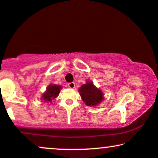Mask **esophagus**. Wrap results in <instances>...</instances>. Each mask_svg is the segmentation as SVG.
<instances>
[{
	"instance_id": "1",
	"label": "esophagus",
	"mask_w": 158,
	"mask_h": 158,
	"mask_svg": "<svg viewBox=\"0 0 158 158\" xmlns=\"http://www.w3.org/2000/svg\"><path fill=\"white\" fill-rule=\"evenodd\" d=\"M68 87L70 88H71V89H73V88H75V83L74 82H70L68 84Z\"/></svg>"
}]
</instances>
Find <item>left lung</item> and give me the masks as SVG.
I'll list each match as a JSON object with an SVG mask.
<instances>
[{"mask_svg":"<svg viewBox=\"0 0 158 158\" xmlns=\"http://www.w3.org/2000/svg\"><path fill=\"white\" fill-rule=\"evenodd\" d=\"M81 99L88 106H97L104 100L103 92L90 81H87L79 88Z\"/></svg>","mask_w":158,"mask_h":158,"instance_id":"1","label":"left lung"}]
</instances>
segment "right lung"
<instances>
[{
  "label": "right lung",
  "instance_id": "right-lung-1",
  "mask_svg": "<svg viewBox=\"0 0 158 158\" xmlns=\"http://www.w3.org/2000/svg\"><path fill=\"white\" fill-rule=\"evenodd\" d=\"M61 88H62V87L61 85L55 84H50L48 85L46 90L41 95V100L47 103L51 102L52 100L55 99V98L59 96Z\"/></svg>",
  "mask_w": 158,
  "mask_h": 158
}]
</instances>
